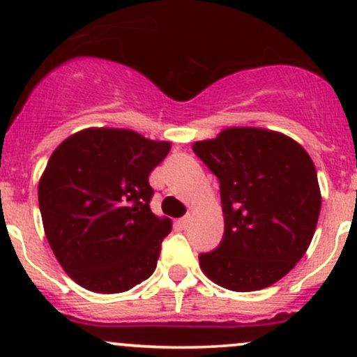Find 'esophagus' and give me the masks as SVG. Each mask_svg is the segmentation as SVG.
Here are the masks:
<instances>
[{"mask_svg": "<svg viewBox=\"0 0 357 357\" xmlns=\"http://www.w3.org/2000/svg\"><path fill=\"white\" fill-rule=\"evenodd\" d=\"M188 225H190V215H185V218H181V219H179V221H178V226H179V228H181V229L188 228Z\"/></svg>", "mask_w": 357, "mask_h": 357, "instance_id": "obj_1", "label": "esophagus"}]
</instances>
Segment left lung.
Here are the masks:
<instances>
[{
	"label": "left lung",
	"mask_w": 357,
	"mask_h": 357,
	"mask_svg": "<svg viewBox=\"0 0 357 357\" xmlns=\"http://www.w3.org/2000/svg\"><path fill=\"white\" fill-rule=\"evenodd\" d=\"M193 152L219 179L225 235L200 268L233 291L282 280L307 250L321 193L311 157L297 142L259 128H229Z\"/></svg>",
	"instance_id": "1"
}]
</instances>
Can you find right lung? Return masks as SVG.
I'll return each instance as SVG.
<instances>
[{
    "label": "right lung",
    "instance_id": "obj_1",
    "mask_svg": "<svg viewBox=\"0 0 357 357\" xmlns=\"http://www.w3.org/2000/svg\"><path fill=\"white\" fill-rule=\"evenodd\" d=\"M171 150L129 129L89 128L52 153L39 211L60 266L82 289L119 294L150 278L171 221L150 211V172Z\"/></svg>",
    "mask_w": 357,
    "mask_h": 357
}]
</instances>
